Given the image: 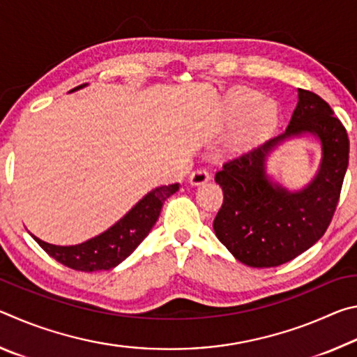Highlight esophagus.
Segmentation results:
<instances>
[{
  "instance_id": "34e87169",
  "label": "esophagus",
  "mask_w": 357,
  "mask_h": 357,
  "mask_svg": "<svg viewBox=\"0 0 357 357\" xmlns=\"http://www.w3.org/2000/svg\"><path fill=\"white\" fill-rule=\"evenodd\" d=\"M209 179H211L209 172L204 170V168H198V170H195V172H193V173L190 174L189 183H190L192 185H202V184H204V183H208Z\"/></svg>"
}]
</instances>
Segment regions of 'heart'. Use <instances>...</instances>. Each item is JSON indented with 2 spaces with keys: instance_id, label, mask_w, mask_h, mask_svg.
Listing matches in <instances>:
<instances>
[{
  "instance_id": "1",
  "label": "heart",
  "mask_w": 357,
  "mask_h": 357,
  "mask_svg": "<svg viewBox=\"0 0 357 357\" xmlns=\"http://www.w3.org/2000/svg\"><path fill=\"white\" fill-rule=\"evenodd\" d=\"M225 112L233 123H243L234 143L249 146L273 130L277 123V108L273 102H264V96L252 88H234L227 96Z\"/></svg>"
}]
</instances>
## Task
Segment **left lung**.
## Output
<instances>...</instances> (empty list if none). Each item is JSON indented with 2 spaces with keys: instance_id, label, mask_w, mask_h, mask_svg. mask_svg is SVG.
I'll return each mask as SVG.
<instances>
[{
  "instance_id": "1",
  "label": "left lung",
  "mask_w": 357,
  "mask_h": 357,
  "mask_svg": "<svg viewBox=\"0 0 357 357\" xmlns=\"http://www.w3.org/2000/svg\"><path fill=\"white\" fill-rule=\"evenodd\" d=\"M298 105L282 135L225 162L215 173L223 203L214 219L220 243L241 263L274 268L309 250L335 213L348 168L347 129L326 100L299 89ZM313 135L322 143V162L311 183L291 192L265 173V160L288 137Z\"/></svg>"
}]
</instances>
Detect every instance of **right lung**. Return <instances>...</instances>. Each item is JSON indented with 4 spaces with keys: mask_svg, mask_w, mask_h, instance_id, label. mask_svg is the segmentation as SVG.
Instances as JSON below:
<instances>
[{
    "mask_svg": "<svg viewBox=\"0 0 357 357\" xmlns=\"http://www.w3.org/2000/svg\"><path fill=\"white\" fill-rule=\"evenodd\" d=\"M84 86L86 83L74 88L72 91ZM178 183L155 187L146 193L123 219L118 220L107 231L100 233L99 236L88 239L86 243L77 245H53L36 238L34 234L31 236L48 255L70 269L83 271V273L108 271L124 261L140 245L159 219L162 204L168 197L178 192Z\"/></svg>",
    "mask_w": 357,
    "mask_h": 357,
    "instance_id": "right-lung-1",
    "label": "right lung"
}]
</instances>
